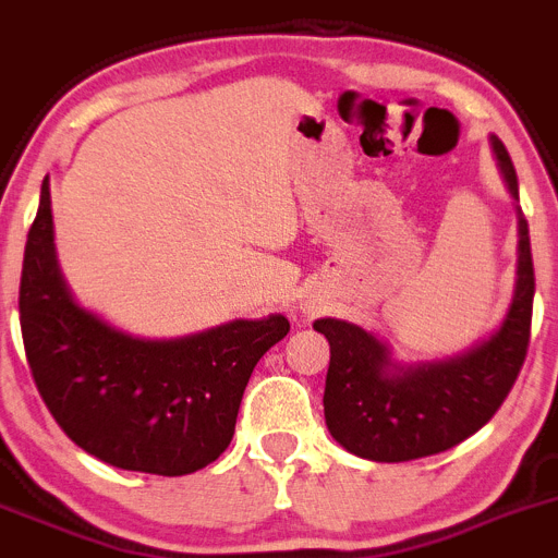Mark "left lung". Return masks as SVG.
I'll use <instances>...</instances> for the list:
<instances>
[{
    "instance_id": "obj_1",
    "label": "left lung",
    "mask_w": 558,
    "mask_h": 558,
    "mask_svg": "<svg viewBox=\"0 0 558 558\" xmlns=\"http://www.w3.org/2000/svg\"><path fill=\"white\" fill-rule=\"evenodd\" d=\"M490 145L518 208V278L498 330L454 357L402 363L383 338L355 322L330 316L314 322V330L330 343L327 429L350 454L372 462L440 454L482 429L518 379L529 350L534 264L514 165L496 134Z\"/></svg>"
}]
</instances>
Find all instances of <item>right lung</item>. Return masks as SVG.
Returning a JSON list of instances; mask_svg holds the SVG:
<instances>
[{
  "instance_id": "obj_1",
  "label": "right lung",
  "mask_w": 558,
  "mask_h": 558,
  "mask_svg": "<svg viewBox=\"0 0 558 558\" xmlns=\"http://www.w3.org/2000/svg\"><path fill=\"white\" fill-rule=\"evenodd\" d=\"M21 336L46 408L71 440L123 471L184 476L228 449L255 363L289 332L283 314L179 338L114 327L74 296L57 262L49 179L24 247Z\"/></svg>"
}]
</instances>
